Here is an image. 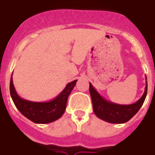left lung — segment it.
<instances>
[{
  "mask_svg": "<svg viewBox=\"0 0 155 155\" xmlns=\"http://www.w3.org/2000/svg\"><path fill=\"white\" fill-rule=\"evenodd\" d=\"M147 80V77H146ZM143 94L137 102L131 105H119L104 99L97 91L90 84V94L92 100L93 110L95 115L100 119L112 124H122L128 121L136 115L143 106L147 94V82Z\"/></svg>",
  "mask_w": 155,
  "mask_h": 155,
  "instance_id": "1",
  "label": "left lung"
}]
</instances>
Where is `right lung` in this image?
Returning a JSON list of instances; mask_svg holds the SVG:
<instances>
[{"instance_id": "right-lung-1", "label": "right lung", "mask_w": 155, "mask_h": 155, "mask_svg": "<svg viewBox=\"0 0 155 155\" xmlns=\"http://www.w3.org/2000/svg\"><path fill=\"white\" fill-rule=\"evenodd\" d=\"M77 80L66 85L65 88L54 99L45 102H31L19 97L14 87L12 77L10 80V94L15 106L24 117L37 124H48L59 119L66 109L68 97Z\"/></svg>"}]
</instances>
